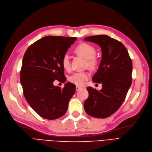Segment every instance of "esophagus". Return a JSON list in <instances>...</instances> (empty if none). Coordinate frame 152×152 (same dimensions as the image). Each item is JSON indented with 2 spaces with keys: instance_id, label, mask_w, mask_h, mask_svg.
Here are the masks:
<instances>
[{
  "instance_id": "obj_1",
  "label": "esophagus",
  "mask_w": 152,
  "mask_h": 152,
  "mask_svg": "<svg viewBox=\"0 0 152 152\" xmlns=\"http://www.w3.org/2000/svg\"><path fill=\"white\" fill-rule=\"evenodd\" d=\"M80 89H82V87H80L79 86H76V91H78Z\"/></svg>"
}]
</instances>
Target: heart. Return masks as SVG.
<instances>
[{"instance_id": "1", "label": "heart", "mask_w": 152, "mask_h": 152, "mask_svg": "<svg viewBox=\"0 0 152 152\" xmlns=\"http://www.w3.org/2000/svg\"><path fill=\"white\" fill-rule=\"evenodd\" d=\"M75 52L86 59V65L92 69H95L99 64V60L95 56L96 50L94 46L87 43H81L75 48ZM62 64L65 70L70 69V59L69 54L65 53L62 58ZM89 78L87 72H77L69 77V80L77 86H82Z\"/></svg>"}]
</instances>
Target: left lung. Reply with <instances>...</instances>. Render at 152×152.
I'll return each instance as SVG.
<instances>
[{
  "label": "left lung",
  "mask_w": 152,
  "mask_h": 152,
  "mask_svg": "<svg viewBox=\"0 0 152 152\" xmlns=\"http://www.w3.org/2000/svg\"><path fill=\"white\" fill-rule=\"evenodd\" d=\"M84 40L101 48L102 60L92 81L102 84L100 90L87 88L89 95L84 109L90 116L105 118L116 112L125 100L132 82V59L124 45L108 35L90 36Z\"/></svg>",
  "instance_id": "1"
}]
</instances>
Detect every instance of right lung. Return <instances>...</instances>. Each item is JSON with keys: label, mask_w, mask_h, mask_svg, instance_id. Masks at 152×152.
Wrapping results in <instances>:
<instances>
[{"label": "right lung", "mask_w": 152, "mask_h": 152, "mask_svg": "<svg viewBox=\"0 0 152 152\" xmlns=\"http://www.w3.org/2000/svg\"><path fill=\"white\" fill-rule=\"evenodd\" d=\"M76 37L46 36L30 45L24 54L20 80L29 105L40 117L55 120L67 110L75 92L70 82L63 88L54 86L56 80L66 81L62 58Z\"/></svg>", "instance_id": "1"}]
</instances>
